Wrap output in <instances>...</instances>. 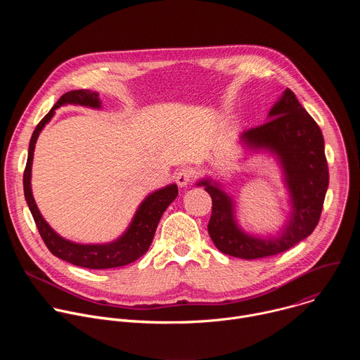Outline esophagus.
<instances>
[{"instance_id":"esophagus-1","label":"esophagus","mask_w":360,"mask_h":360,"mask_svg":"<svg viewBox=\"0 0 360 360\" xmlns=\"http://www.w3.org/2000/svg\"><path fill=\"white\" fill-rule=\"evenodd\" d=\"M175 181H176L178 186H181V188L189 185V184L192 182V171L188 169V168L179 169V171L176 172V175H175Z\"/></svg>"}]
</instances>
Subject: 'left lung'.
Segmentation results:
<instances>
[{
    "label": "left lung",
    "instance_id": "obj_1",
    "mask_svg": "<svg viewBox=\"0 0 360 360\" xmlns=\"http://www.w3.org/2000/svg\"><path fill=\"white\" fill-rule=\"evenodd\" d=\"M266 120L261 127L243 131L238 143L246 155L268 153L281 168L290 212L276 235L246 232L236 219V202L225 185L211 176L196 182L212 198L208 224L212 242L222 253L248 261L281 253L309 236L319 222L329 185L322 131L289 88Z\"/></svg>",
    "mask_w": 360,
    "mask_h": 360
}]
</instances>
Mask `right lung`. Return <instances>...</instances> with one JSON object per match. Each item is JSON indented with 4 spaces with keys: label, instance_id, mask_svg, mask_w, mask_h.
<instances>
[{
    "label": "right lung",
    "instance_id": "1",
    "mask_svg": "<svg viewBox=\"0 0 360 360\" xmlns=\"http://www.w3.org/2000/svg\"><path fill=\"white\" fill-rule=\"evenodd\" d=\"M68 104L81 105L92 110L102 108L98 92H92L89 89H77L64 94L58 99L57 104L41 120V122L32 132L28 148V160L24 171L25 200L28 203V208L32 214L42 240L45 242L49 252L57 256V258L88 269H110L125 266L135 262L149 249L162 214L178 195V186L176 184H169L164 188L150 192L139 203V207L135 211V215L125 232L120 235L115 240L107 243H77L58 235L48 225L37 207L31 188V172L34 149L41 131L51 121V118L56 115V110Z\"/></svg>",
    "mask_w": 360,
    "mask_h": 360
}]
</instances>
